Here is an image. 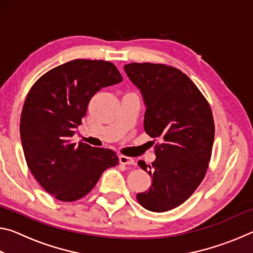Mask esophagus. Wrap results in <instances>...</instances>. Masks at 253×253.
I'll list each match as a JSON object with an SVG mask.
<instances>
[{"label":"esophagus","instance_id":"obj_1","mask_svg":"<svg viewBox=\"0 0 253 253\" xmlns=\"http://www.w3.org/2000/svg\"><path fill=\"white\" fill-rule=\"evenodd\" d=\"M119 163L124 165H132L135 164V161L131 157H128L125 155H119Z\"/></svg>","mask_w":253,"mask_h":253}]
</instances>
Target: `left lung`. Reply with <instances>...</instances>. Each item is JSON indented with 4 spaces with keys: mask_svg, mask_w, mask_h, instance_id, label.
Masks as SVG:
<instances>
[{
    "mask_svg": "<svg viewBox=\"0 0 253 253\" xmlns=\"http://www.w3.org/2000/svg\"><path fill=\"white\" fill-rule=\"evenodd\" d=\"M124 69L142 93L145 131L162 139L148 169L138 162L152 185L136 198L148 211H169L194 193L207 173L214 140L212 111L193 81L176 68L134 62Z\"/></svg>",
    "mask_w": 253,
    "mask_h": 253,
    "instance_id": "left-lung-1",
    "label": "left lung"
}]
</instances>
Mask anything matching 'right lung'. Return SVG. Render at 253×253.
Returning <instances> with one entry per match:
<instances>
[{
	"mask_svg": "<svg viewBox=\"0 0 253 253\" xmlns=\"http://www.w3.org/2000/svg\"><path fill=\"white\" fill-rule=\"evenodd\" d=\"M122 75L104 60H72L33 84L20 122L25 161L40 185L65 202L90 192L105 169L118 164L116 153L72 140L91 97L119 84Z\"/></svg>",
	"mask_w": 253,
	"mask_h": 253,
	"instance_id": "1",
	"label": "right lung"
}]
</instances>
